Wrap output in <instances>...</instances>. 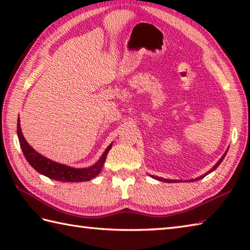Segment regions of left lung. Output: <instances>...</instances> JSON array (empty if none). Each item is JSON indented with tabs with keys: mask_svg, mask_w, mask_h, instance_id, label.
Segmentation results:
<instances>
[{
	"mask_svg": "<svg viewBox=\"0 0 250 250\" xmlns=\"http://www.w3.org/2000/svg\"><path fill=\"white\" fill-rule=\"evenodd\" d=\"M227 152H228V149L226 150V152L224 153V155H222V157L219 159V161L218 162H217L216 164H215V166L213 167H211L210 169H209V171L208 172H206L205 174H203V175H201V176H199V177H196L195 179H189V180H185V182L186 183H188V182H194V180H200V179H202V178H204L205 176H206V175H208L209 173H211V172H213V171H215V169L217 168V167H218L219 166H220V163L222 162V160H224V159H225V157H226V155H227ZM152 178H156V179H158V180H160V182H164V183H179L180 182V180H175V179H167V178H162V177H158V176H153V175H152V176H151ZM182 182H183V180H182Z\"/></svg>",
	"mask_w": 250,
	"mask_h": 250,
	"instance_id": "left-lung-1",
	"label": "left lung"
}]
</instances>
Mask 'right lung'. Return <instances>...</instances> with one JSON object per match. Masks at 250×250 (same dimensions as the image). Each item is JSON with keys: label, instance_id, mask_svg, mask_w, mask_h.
Masks as SVG:
<instances>
[{"label": "right lung", "instance_id": "right-lung-1", "mask_svg": "<svg viewBox=\"0 0 250 250\" xmlns=\"http://www.w3.org/2000/svg\"><path fill=\"white\" fill-rule=\"evenodd\" d=\"M17 135L20 143V147L22 149L23 155L29 162L30 166L33 167L36 172L44 175V176L58 180V182H71V183H82L88 182V180L94 178L100 174L101 169L103 167V164L106 160L108 151L110 150L113 144H110L106 148L103 155L93 166L84 168H76L72 167H67L65 164H61L50 160V159L41 155L32 148L29 143L25 141L20 126V118L17 122Z\"/></svg>", "mask_w": 250, "mask_h": 250}]
</instances>
